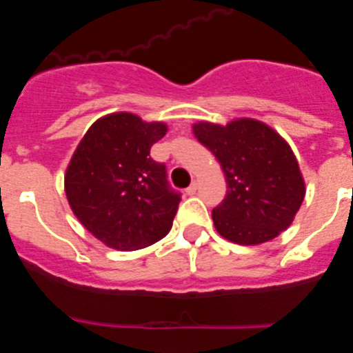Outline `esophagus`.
<instances>
[{
    "mask_svg": "<svg viewBox=\"0 0 353 353\" xmlns=\"http://www.w3.org/2000/svg\"><path fill=\"white\" fill-rule=\"evenodd\" d=\"M196 191H198V185H196V183H191V185H189V187H187V189H185V194L194 196Z\"/></svg>",
    "mask_w": 353,
    "mask_h": 353,
    "instance_id": "34e87169",
    "label": "esophagus"
}]
</instances>
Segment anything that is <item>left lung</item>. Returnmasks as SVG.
Returning <instances> with one entry per match:
<instances>
[{"label":"left lung","instance_id":"obj_1","mask_svg":"<svg viewBox=\"0 0 353 353\" xmlns=\"http://www.w3.org/2000/svg\"><path fill=\"white\" fill-rule=\"evenodd\" d=\"M192 130L219 161L226 176V196L212 210L215 230L242 245L263 244L285 232L305 194L288 143L251 118L224 127L199 121Z\"/></svg>","mask_w":353,"mask_h":353}]
</instances>
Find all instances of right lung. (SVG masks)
Listing matches in <instances>:
<instances>
[{
	"label": "right lung",
	"instance_id": "1",
	"mask_svg": "<svg viewBox=\"0 0 353 353\" xmlns=\"http://www.w3.org/2000/svg\"><path fill=\"white\" fill-rule=\"evenodd\" d=\"M162 121L132 113L97 120L84 134L65 174L72 212L93 236L118 251H136L168 235L180 192L168 183L166 166L150 157L164 138Z\"/></svg>",
	"mask_w": 353,
	"mask_h": 353
}]
</instances>
